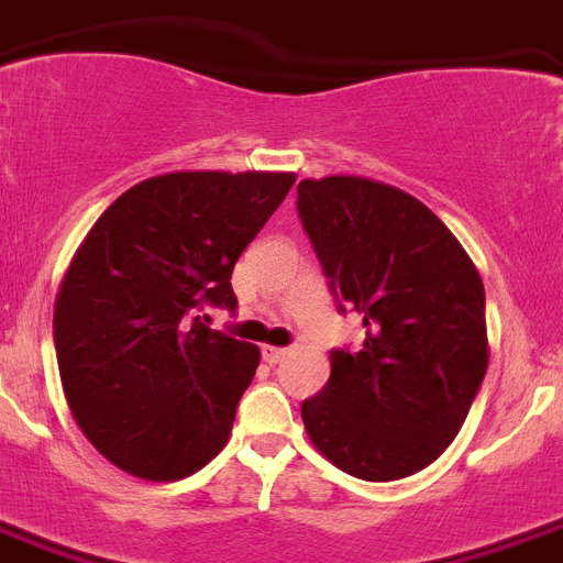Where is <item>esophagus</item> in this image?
Returning <instances> with one entry per match:
<instances>
[{
  "label": "esophagus",
  "mask_w": 563,
  "mask_h": 563,
  "mask_svg": "<svg viewBox=\"0 0 563 563\" xmlns=\"http://www.w3.org/2000/svg\"><path fill=\"white\" fill-rule=\"evenodd\" d=\"M287 353H290V350H287V347H273V344H264V347H262V358H264V362H267V364L285 362Z\"/></svg>",
  "instance_id": "1"
}]
</instances>
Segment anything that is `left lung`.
<instances>
[{"mask_svg":"<svg viewBox=\"0 0 563 563\" xmlns=\"http://www.w3.org/2000/svg\"><path fill=\"white\" fill-rule=\"evenodd\" d=\"M299 216L367 328L358 353H330L324 390L301 405L307 435L355 478H407L459 435L487 373L478 267L427 205L384 181H299Z\"/></svg>","mask_w":563,"mask_h":563,"instance_id":"8db88e82","label":"left lung"}]
</instances>
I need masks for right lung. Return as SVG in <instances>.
Listing matches in <instances>:
<instances>
[{"instance_id": "obj_1", "label": "right lung", "mask_w": 563, "mask_h": 563, "mask_svg": "<svg viewBox=\"0 0 563 563\" xmlns=\"http://www.w3.org/2000/svg\"><path fill=\"white\" fill-rule=\"evenodd\" d=\"M296 173L176 170L124 190L62 278L53 341L85 439L128 475L179 482L219 455L256 344L205 328L235 307L233 267Z\"/></svg>"}]
</instances>
